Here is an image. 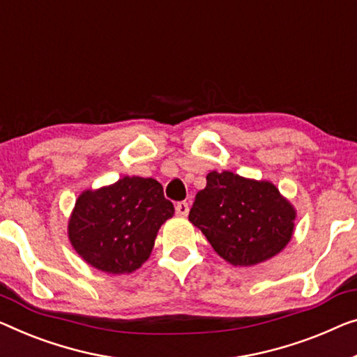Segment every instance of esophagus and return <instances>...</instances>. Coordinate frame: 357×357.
I'll list each match as a JSON object with an SVG mask.
<instances>
[{"label": "esophagus", "instance_id": "1", "mask_svg": "<svg viewBox=\"0 0 357 357\" xmlns=\"http://www.w3.org/2000/svg\"><path fill=\"white\" fill-rule=\"evenodd\" d=\"M189 213V204L188 202H178L176 204V215L185 216Z\"/></svg>", "mask_w": 357, "mask_h": 357}]
</instances>
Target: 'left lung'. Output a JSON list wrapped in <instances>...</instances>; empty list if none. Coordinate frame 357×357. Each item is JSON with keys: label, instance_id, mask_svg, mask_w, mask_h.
Returning <instances> with one entry per match:
<instances>
[{"label": "left lung", "instance_id": "left-lung-1", "mask_svg": "<svg viewBox=\"0 0 357 357\" xmlns=\"http://www.w3.org/2000/svg\"><path fill=\"white\" fill-rule=\"evenodd\" d=\"M189 221L226 261L253 266L290 242L295 210L268 181L211 172L206 188L195 195Z\"/></svg>", "mask_w": 357, "mask_h": 357}]
</instances>
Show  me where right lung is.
I'll use <instances>...</instances> for the list:
<instances>
[{
    "label": "right lung",
    "mask_w": 357,
    "mask_h": 357,
    "mask_svg": "<svg viewBox=\"0 0 357 357\" xmlns=\"http://www.w3.org/2000/svg\"><path fill=\"white\" fill-rule=\"evenodd\" d=\"M174 206L152 178L125 176L78 197L68 238L88 264L109 274L131 273L152 252L157 232Z\"/></svg>",
    "instance_id": "obj_1"
}]
</instances>
